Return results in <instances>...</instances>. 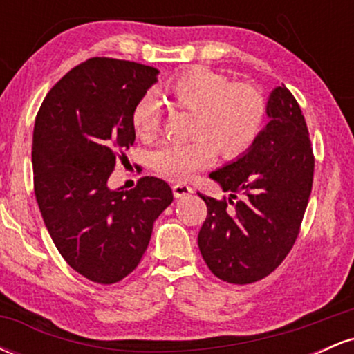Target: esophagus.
<instances>
[{"label":"esophagus","mask_w":354,"mask_h":354,"mask_svg":"<svg viewBox=\"0 0 354 354\" xmlns=\"http://www.w3.org/2000/svg\"><path fill=\"white\" fill-rule=\"evenodd\" d=\"M193 193V188L185 183H178V185L173 186V194L174 198H183V196H188V194Z\"/></svg>","instance_id":"1"}]
</instances>
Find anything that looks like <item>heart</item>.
Here are the masks:
<instances>
[{"instance_id":"b5f03b06","label":"heart","mask_w":354,"mask_h":354,"mask_svg":"<svg viewBox=\"0 0 354 354\" xmlns=\"http://www.w3.org/2000/svg\"><path fill=\"white\" fill-rule=\"evenodd\" d=\"M176 108L193 111L189 143H166L151 153V166L160 176L186 181L208 166L214 154L234 160L245 154L261 131L266 116L263 93L251 83H230L221 73L191 66L174 75L165 86ZM131 128L143 141H153L161 128V103L145 95L131 109Z\"/></svg>"}]
</instances>
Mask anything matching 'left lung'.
Returning a JSON list of instances; mask_svg holds the SVG:
<instances>
[{
    "mask_svg": "<svg viewBox=\"0 0 354 354\" xmlns=\"http://www.w3.org/2000/svg\"><path fill=\"white\" fill-rule=\"evenodd\" d=\"M266 115L270 123L253 146L209 173L230 198L218 201L198 193L208 208L198 246L211 273L226 283H254L281 265L298 238L311 194L310 133L284 84L270 93Z\"/></svg>",
    "mask_w": 354,
    "mask_h": 354,
    "instance_id": "left-lung-1",
    "label": "left lung"
}]
</instances>
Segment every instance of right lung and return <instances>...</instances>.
I'll list each match as a JSON object with an SVG mask.
<instances>
[{
    "label": "right lung",
    "mask_w": 354,
    "mask_h": 354,
    "mask_svg": "<svg viewBox=\"0 0 354 354\" xmlns=\"http://www.w3.org/2000/svg\"><path fill=\"white\" fill-rule=\"evenodd\" d=\"M156 68L91 58L50 89L35 121V194L59 254L89 281L113 284L140 265L153 223L171 205L168 183L143 176L109 189V174L135 143L131 109Z\"/></svg>",
    "instance_id": "right-lung-1"
}]
</instances>
